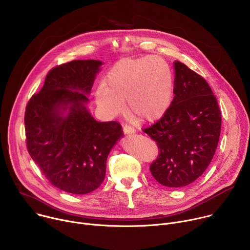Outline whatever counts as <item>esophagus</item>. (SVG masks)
<instances>
[{
	"label": "esophagus",
	"instance_id": "34e87169",
	"mask_svg": "<svg viewBox=\"0 0 250 250\" xmlns=\"http://www.w3.org/2000/svg\"><path fill=\"white\" fill-rule=\"evenodd\" d=\"M123 129H124L125 134H126V135H132V134H134V133H135L134 128H133V127H131V126H129V125H125Z\"/></svg>",
	"mask_w": 250,
	"mask_h": 250
}]
</instances>
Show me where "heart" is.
Instances as JSON below:
<instances>
[{"label":"heart","mask_w":250,"mask_h":250,"mask_svg":"<svg viewBox=\"0 0 250 250\" xmlns=\"http://www.w3.org/2000/svg\"><path fill=\"white\" fill-rule=\"evenodd\" d=\"M174 92L170 66L160 57L145 56L118 62L106 75L105 86L96 91V102L112 116L125 112V100L132 117L145 123L161 119Z\"/></svg>","instance_id":"heart-1"}]
</instances>
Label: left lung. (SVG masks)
<instances>
[{"instance_id": "8db88e82", "label": "left lung", "mask_w": 250, "mask_h": 250, "mask_svg": "<svg viewBox=\"0 0 250 250\" xmlns=\"http://www.w3.org/2000/svg\"><path fill=\"white\" fill-rule=\"evenodd\" d=\"M174 99L156 124L144 131L157 142L158 158L151 163L154 179L165 187L195 182L216 152L222 116L208 82L184 63L174 62Z\"/></svg>"}]
</instances>
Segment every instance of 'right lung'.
<instances>
[{
  "instance_id": "add662e5",
  "label": "right lung",
  "mask_w": 250,
  "mask_h": 250,
  "mask_svg": "<svg viewBox=\"0 0 250 250\" xmlns=\"http://www.w3.org/2000/svg\"><path fill=\"white\" fill-rule=\"evenodd\" d=\"M102 65L73 60L51 69L25 108L28 153L46 179L67 193L84 195L101 186L106 158L124 134L119 123L97 122L87 109Z\"/></svg>"
}]
</instances>
